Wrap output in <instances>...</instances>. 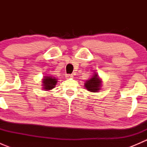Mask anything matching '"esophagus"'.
<instances>
[{"label":"esophagus","mask_w":147,"mask_h":147,"mask_svg":"<svg viewBox=\"0 0 147 147\" xmlns=\"http://www.w3.org/2000/svg\"><path fill=\"white\" fill-rule=\"evenodd\" d=\"M65 78L67 79H70V78H73V75H65Z\"/></svg>","instance_id":"esophagus-1"}]
</instances>
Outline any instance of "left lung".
<instances>
[{
	"mask_svg": "<svg viewBox=\"0 0 147 147\" xmlns=\"http://www.w3.org/2000/svg\"><path fill=\"white\" fill-rule=\"evenodd\" d=\"M102 82V79L100 78L98 74L94 72L93 76L84 82V87L87 89V90L92 92H98L101 90Z\"/></svg>",
	"mask_w": 147,
	"mask_h": 147,
	"instance_id": "8db88e82",
	"label": "left lung"
}]
</instances>
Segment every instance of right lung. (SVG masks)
<instances>
[{"label":"right lung","instance_id":"add662e5","mask_svg":"<svg viewBox=\"0 0 147 147\" xmlns=\"http://www.w3.org/2000/svg\"><path fill=\"white\" fill-rule=\"evenodd\" d=\"M57 82V79L53 76H44L42 80V89L46 91L53 90L55 87L56 84Z\"/></svg>","mask_w":147,"mask_h":147}]
</instances>
